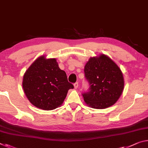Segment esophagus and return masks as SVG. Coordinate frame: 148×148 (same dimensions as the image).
Segmentation results:
<instances>
[{"label":"esophagus","instance_id":"34e87169","mask_svg":"<svg viewBox=\"0 0 148 148\" xmlns=\"http://www.w3.org/2000/svg\"><path fill=\"white\" fill-rule=\"evenodd\" d=\"M78 86H79L78 82H76V83L74 84V87L75 89H77V87H78Z\"/></svg>","mask_w":148,"mask_h":148}]
</instances>
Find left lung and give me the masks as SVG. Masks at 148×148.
I'll use <instances>...</instances> for the list:
<instances>
[{
	"instance_id": "1",
	"label": "left lung",
	"mask_w": 148,
	"mask_h": 148,
	"mask_svg": "<svg viewBox=\"0 0 148 148\" xmlns=\"http://www.w3.org/2000/svg\"><path fill=\"white\" fill-rule=\"evenodd\" d=\"M88 91L82 93L88 106L104 109L116 103L123 92L124 79L118 66L105 55L91 57L84 69Z\"/></svg>"
}]
</instances>
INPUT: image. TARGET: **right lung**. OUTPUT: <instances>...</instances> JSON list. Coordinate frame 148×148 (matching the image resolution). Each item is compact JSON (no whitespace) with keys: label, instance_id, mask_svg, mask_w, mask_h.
I'll return each instance as SVG.
<instances>
[{"label":"right lung","instance_id":"1","mask_svg":"<svg viewBox=\"0 0 148 148\" xmlns=\"http://www.w3.org/2000/svg\"><path fill=\"white\" fill-rule=\"evenodd\" d=\"M23 87L34 106L51 110L61 105L74 86L69 82L66 72L59 69L56 59H46L41 56L25 73Z\"/></svg>","mask_w":148,"mask_h":148}]
</instances>
